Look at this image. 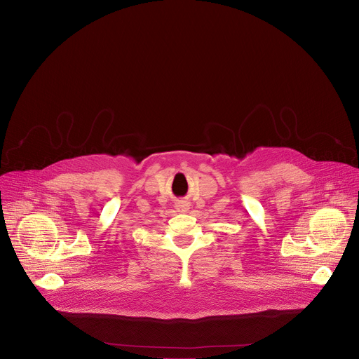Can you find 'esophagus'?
Segmentation results:
<instances>
[{
	"label": "esophagus",
	"instance_id": "obj_1",
	"mask_svg": "<svg viewBox=\"0 0 359 359\" xmlns=\"http://www.w3.org/2000/svg\"><path fill=\"white\" fill-rule=\"evenodd\" d=\"M176 209H177V212H182V213L187 212L190 209V203L187 200H179L176 203Z\"/></svg>",
	"mask_w": 359,
	"mask_h": 359
}]
</instances>
